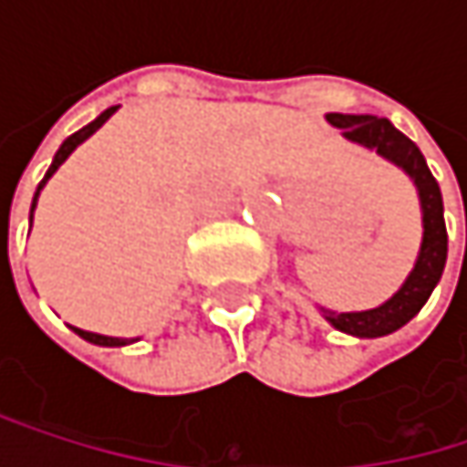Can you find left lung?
<instances>
[{
	"instance_id": "left-lung-1",
	"label": "left lung",
	"mask_w": 467,
	"mask_h": 467,
	"mask_svg": "<svg viewBox=\"0 0 467 467\" xmlns=\"http://www.w3.org/2000/svg\"><path fill=\"white\" fill-rule=\"evenodd\" d=\"M327 121L332 127L343 130V138L359 142L365 148H376L381 156H387L389 161L403 167L420 189L424 237H421L417 265H414L411 275L406 278V284L398 289V295L373 311H359V314L325 311L327 322L340 332H348L357 337L389 335L420 314L421 306L432 295L435 284L441 281V273L446 265V248H449L441 189H438V181L432 178L421 150L417 148V142L409 140L400 130H395L392 121L376 119V116H346V113H327Z\"/></svg>"
}]
</instances>
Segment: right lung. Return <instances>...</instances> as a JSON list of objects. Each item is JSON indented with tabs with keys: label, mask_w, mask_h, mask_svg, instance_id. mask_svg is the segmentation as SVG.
I'll list each match as a JSON object with an SVG mask.
<instances>
[{
	"label": "right lung",
	"mask_w": 467,
	"mask_h": 467,
	"mask_svg": "<svg viewBox=\"0 0 467 467\" xmlns=\"http://www.w3.org/2000/svg\"><path fill=\"white\" fill-rule=\"evenodd\" d=\"M113 113H116V108H108V110H105L102 116H97V119H94V121H91L88 127L78 130L75 135H69L67 140L61 142V148H58V150H56V156H53V164L47 167L46 178L40 181V186H37V192H35V200H32V213H35V205H37L40 189L46 186L47 178H50V175H53V172L58 170V164H61V161H64V159H67V156H69V153H72V150H75V148L80 145V142L86 140V138H91V135H94V132H97V130H99V127H102V124H105V121L110 119V116H113ZM72 329H75V332H78V335H80L83 340H88V343H97V346H124V343H130V340H124V337H108V335H97V332H86V329H78V327H72Z\"/></svg>",
	"instance_id": "1"
}]
</instances>
